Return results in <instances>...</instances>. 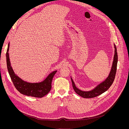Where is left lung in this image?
Segmentation results:
<instances>
[{
	"mask_svg": "<svg viewBox=\"0 0 129 129\" xmlns=\"http://www.w3.org/2000/svg\"><path fill=\"white\" fill-rule=\"evenodd\" d=\"M114 46L115 49L114 55L113 57L112 65L111 67L110 72L109 73V75L104 81V82L99 84L92 90L86 91H82L76 87L75 83H74L72 77L71 78L72 82L73 89L74 90H75L76 93L78 94V95L85 98H91L93 97H96L97 96L100 95L101 94H102L105 91H106L111 86L115 78V76H116V74L117 72V63H118V54L117 52V47L115 44H114Z\"/></svg>",
	"mask_w": 129,
	"mask_h": 129,
	"instance_id": "1",
	"label": "left lung"
}]
</instances>
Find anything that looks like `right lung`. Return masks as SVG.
Instances as JSON below:
<instances>
[{
  "mask_svg": "<svg viewBox=\"0 0 129 129\" xmlns=\"http://www.w3.org/2000/svg\"><path fill=\"white\" fill-rule=\"evenodd\" d=\"M9 50V43L6 53L7 66L12 82L18 91L24 95L36 98H42L48 93L51 89L52 81L57 71L51 73L41 82L35 83L26 82L18 77L13 71L10 62Z\"/></svg>",
  "mask_w": 129,
  "mask_h": 129,
  "instance_id": "right-lung-1",
  "label": "right lung"
}]
</instances>
